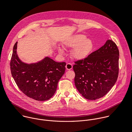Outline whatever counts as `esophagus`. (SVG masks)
Listing matches in <instances>:
<instances>
[{
    "instance_id": "1",
    "label": "esophagus",
    "mask_w": 132,
    "mask_h": 132,
    "mask_svg": "<svg viewBox=\"0 0 132 132\" xmlns=\"http://www.w3.org/2000/svg\"><path fill=\"white\" fill-rule=\"evenodd\" d=\"M65 68L67 69V70H71L73 68V65L71 63H67L66 64V66H65Z\"/></svg>"
}]
</instances>
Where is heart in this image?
I'll use <instances>...</instances> for the list:
<instances>
[{"mask_svg":"<svg viewBox=\"0 0 132 132\" xmlns=\"http://www.w3.org/2000/svg\"><path fill=\"white\" fill-rule=\"evenodd\" d=\"M64 45L67 47L73 49L72 56L77 60H82L87 58L95 48L92 40L80 34L74 35L67 39ZM59 51L61 54L64 53L63 49L61 47L59 48Z\"/></svg>","mask_w":132,"mask_h":132,"instance_id":"heart-1","label":"heart"}]
</instances>
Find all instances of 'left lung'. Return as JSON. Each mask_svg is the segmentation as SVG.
Here are the masks:
<instances>
[{
  "mask_svg": "<svg viewBox=\"0 0 132 132\" xmlns=\"http://www.w3.org/2000/svg\"><path fill=\"white\" fill-rule=\"evenodd\" d=\"M119 59V50L109 40L86 59L75 62V85L83 97L95 100L109 91L118 78Z\"/></svg>",
  "mask_w": 132,
  "mask_h": 132,
  "instance_id": "8db88e82",
  "label": "left lung"
}]
</instances>
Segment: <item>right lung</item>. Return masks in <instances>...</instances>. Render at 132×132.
<instances>
[{"label": "right lung", "instance_id": "obj_1", "mask_svg": "<svg viewBox=\"0 0 132 132\" xmlns=\"http://www.w3.org/2000/svg\"><path fill=\"white\" fill-rule=\"evenodd\" d=\"M16 42L10 62L12 76L19 89L27 96L39 101L51 98L64 74L65 62H57L46 56L35 63H26L17 54Z\"/></svg>", "mask_w": 132, "mask_h": 132}]
</instances>
